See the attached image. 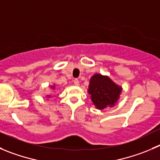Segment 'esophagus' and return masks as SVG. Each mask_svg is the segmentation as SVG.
<instances>
[{
    "instance_id": "esophagus-1",
    "label": "esophagus",
    "mask_w": 160,
    "mask_h": 160,
    "mask_svg": "<svg viewBox=\"0 0 160 160\" xmlns=\"http://www.w3.org/2000/svg\"><path fill=\"white\" fill-rule=\"evenodd\" d=\"M74 84L76 86H79V81H78V79H75V80H74Z\"/></svg>"
}]
</instances>
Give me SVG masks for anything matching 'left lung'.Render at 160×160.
Returning <instances> with one entry per match:
<instances>
[{"instance_id": "left-lung-1", "label": "left lung", "mask_w": 160, "mask_h": 160, "mask_svg": "<svg viewBox=\"0 0 160 160\" xmlns=\"http://www.w3.org/2000/svg\"><path fill=\"white\" fill-rule=\"evenodd\" d=\"M87 91L96 108L102 110L118 103L122 88L108 75L97 73L91 77Z\"/></svg>"}]
</instances>
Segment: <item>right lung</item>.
<instances>
[{"mask_svg": "<svg viewBox=\"0 0 160 160\" xmlns=\"http://www.w3.org/2000/svg\"><path fill=\"white\" fill-rule=\"evenodd\" d=\"M51 89H56V86H55V85H52V86H51ZM46 97H48V98H50V97H51V96H50V95H46Z\"/></svg>", "mask_w": 160, "mask_h": 160, "instance_id": "add662e5", "label": "right lung"}]
</instances>
